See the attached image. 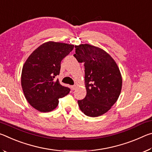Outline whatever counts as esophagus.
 I'll list each match as a JSON object with an SVG mask.
<instances>
[{"label":"esophagus","instance_id":"1","mask_svg":"<svg viewBox=\"0 0 152 152\" xmlns=\"http://www.w3.org/2000/svg\"><path fill=\"white\" fill-rule=\"evenodd\" d=\"M76 85H74V86H72V89L73 90V91H74V90H75L76 88Z\"/></svg>","mask_w":152,"mask_h":152}]
</instances>
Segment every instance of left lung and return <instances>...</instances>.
Masks as SVG:
<instances>
[{
  "instance_id": "obj_1",
  "label": "left lung",
  "mask_w": 152,
  "mask_h": 152,
  "mask_svg": "<svg viewBox=\"0 0 152 152\" xmlns=\"http://www.w3.org/2000/svg\"><path fill=\"white\" fill-rule=\"evenodd\" d=\"M74 56L85 69L86 97L78 101L82 113L96 117L106 113L117 102L122 88V76L117 63L107 51L90 44L75 45Z\"/></svg>"
}]
</instances>
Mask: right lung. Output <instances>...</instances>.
<instances>
[{"mask_svg":"<svg viewBox=\"0 0 152 152\" xmlns=\"http://www.w3.org/2000/svg\"><path fill=\"white\" fill-rule=\"evenodd\" d=\"M74 45L48 42L33 51L22 69L21 86L30 105L40 112L54 110L58 99L70 92L61 86L56 76L59 75L61 61L72 51Z\"/></svg>","mask_w":152,"mask_h":152,"instance_id":"add662e5","label":"right lung"}]
</instances>
